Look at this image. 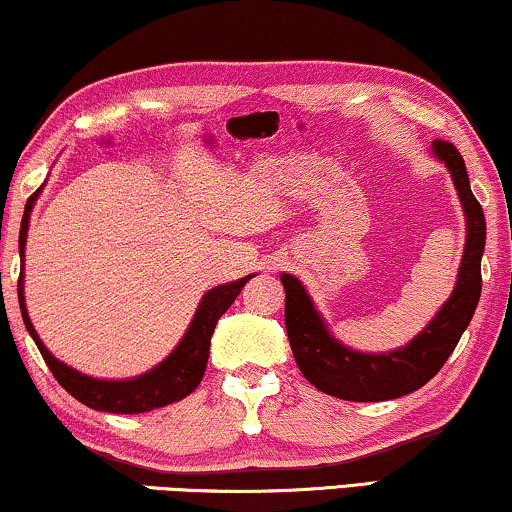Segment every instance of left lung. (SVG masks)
Listing matches in <instances>:
<instances>
[{
  "label": "left lung",
  "mask_w": 512,
  "mask_h": 512,
  "mask_svg": "<svg viewBox=\"0 0 512 512\" xmlns=\"http://www.w3.org/2000/svg\"><path fill=\"white\" fill-rule=\"evenodd\" d=\"M431 155L445 164L455 183L466 218V243L455 290L413 341L390 352H359L350 348L331 334L304 283L290 273H280V283L285 287V329L294 359L308 383L331 397L387 401L420 390L448 362L478 306L482 290L480 259L485 253L487 234L485 213L473 197L459 150L448 141H434Z\"/></svg>",
  "instance_id": "8db88e82"
}]
</instances>
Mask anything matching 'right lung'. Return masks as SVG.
<instances>
[{
	"label": "right lung",
	"mask_w": 512,
	"mask_h": 512,
	"mask_svg": "<svg viewBox=\"0 0 512 512\" xmlns=\"http://www.w3.org/2000/svg\"><path fill=\"white\" fill-rule=\"evenodd\" d=\"M41 190L43 185L32 194L30 199H27L23 222H20L18 248H20V262L23 264H20V278H18V301H20V313H23L25 327L34 338V343H37V348L43 355V359H46L48 369L53 371L57 383H60L71 397L85 403L88 408L104 410V413H118V415L148 413V410L169 406V403L185 399L187 394L197 390L201 378H204L215 325H218V320L225 315L227 308L234 304V299L239 297L243 285H246L255 273L208 290L204 297H201L190 327H187L176 348L169 352L167 359H162V362L153 366L150 371L127 380H102V378L85 376V373L76 371L74 366H67L64 362H60V359H57L53 352L43 345L25 306V243H27V229H30L32 208L37 204V197Z\"/></svg>",
	"instance_id": "add662e5"
}]
</instances>
